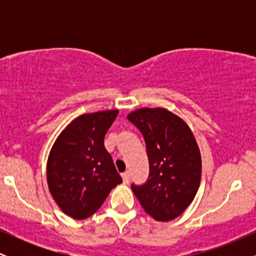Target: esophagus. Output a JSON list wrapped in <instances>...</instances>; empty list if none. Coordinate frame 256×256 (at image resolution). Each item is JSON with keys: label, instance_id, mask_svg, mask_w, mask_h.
Wrapping results in <instances>:
<instances>
[{"label": "esophagus", "instance_id": "1", "mask_svg": "<svg viewBox=\"0 0 256 256\" xmlns=\"http://www.w3.org/2000/svg\"><path fill=\"white\" fill-rule=\"evenodd\" d=\"M122 182H124L125 184H128V182H130V173H128V172L122 173Z\"/></svg>", "mask_w": 256, "mask_h": 256}]
</instances>
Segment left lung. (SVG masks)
I'll use <instances>...</instances> for the list:
<instances>
[{"label":"left lung","instance_id":"obj_1","mask_svg":"<svg viewBox=\"0 0 256 256\" xmlns=\"http://www.w3.org/2000/svg\"><path fill=\"white\" fill-rule=\"evenodd\" d=\"M128 119L142 132L149 158L146 184L131 185L143 210L170 222L189 207L201 182V152L192 131L166 108H140Z\"/></svg>","mask_w":256,"mask_h":256}]
</instances>
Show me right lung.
Instances as JSON below:
<instances>
[{"instance_id":"right-lung-1","label":"right lung","mask_w":256,"mask_h":256,"mask_svg":"<svg viewBox=\"0 0 256 256\" xmlns=\"http://www.w3.org/2000/svg\"><path fill=\"white\" fill-rule=\"evenodd\" d=\"M118 110L86 113L72 120L52 144L46 182L60 210L83 220L98 212L110 190L122 182L104 140Z\"/></svg>"}]
</instances>
